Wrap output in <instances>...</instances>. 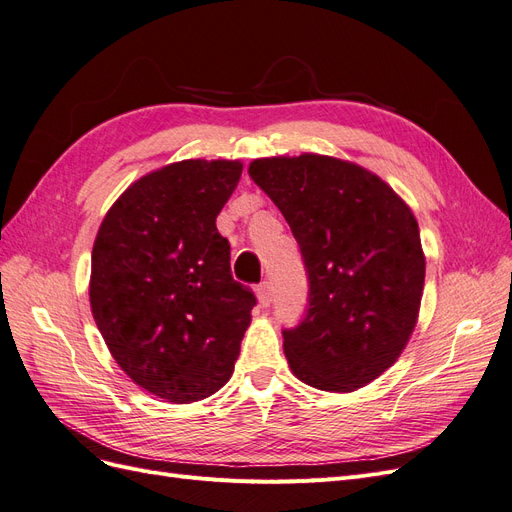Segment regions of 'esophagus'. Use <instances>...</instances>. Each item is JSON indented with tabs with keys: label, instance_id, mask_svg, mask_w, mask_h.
<instances>
[{
	"label": "esophagus",
	"instance_id": "obj_1",
	"mask_svg": "<svg viewBox=\"0 0 512 512\" xmlns=\"http://www.w3.org/2000/svg\"><path fill=\"white\" fill-rule=\"evenodd\" d=\"M256 299H258L260 307H269V305H271L273 292H271V284H269V282H262V284L256 288Z\"/></svg>",
	"mask_w": 512,
	"mask_h": 512
}]
</instances>
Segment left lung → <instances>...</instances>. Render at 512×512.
Wrapping results in <instances>:
<instances>
[{"mask_svg":"<svg viewBox=\"0 0 512 512\" xmlns=\"http://www.w3.org/2000/svg\"><path fill=\"white\" fill-rule=\"evenodd\" d=\"M247 175L282 211L309 275L307 316L284 331L290 371L320 391L363 389L399 359L421 312L410 205L365 166L322 153L258 158Z\"/></svg>","mask_w":512,"mask_h":512,"instance_id":"1","label":"left lung"}]
</instances>
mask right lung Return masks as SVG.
Wrapping results in <instances>:
<instances>
[{"label":"right lung","instance_id":"add662e5","mask_svg":"<svg viewBox=\"0 0 512 512\" xmlns=\"http://www.w3.org/2000/svg\"><path fill=\"white\" fill-rule=\"evenodd\" d=\"M241 160H181L130 183L91 252L89 305L117 365L170 404L230 380L256 299L232 280L215 218Z\"/></svg>","mask_w":512,"mask_h":512}]
</instances>
